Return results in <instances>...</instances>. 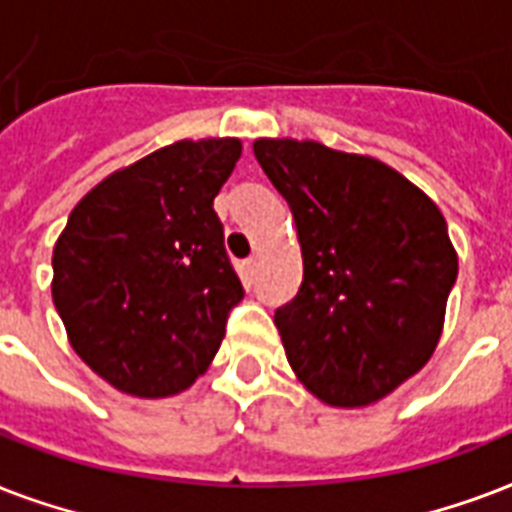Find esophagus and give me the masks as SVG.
<instances>
[{"instance_id": "34e87169", "label": "esophagus", "mask_w": 512, "mask_h": 512, "mask_svg": "<svg viewBox=\"0 0 512 512\" xmlns=\"http://www.w3.org/2000/svg\"><path fill=\"white\" fill-rule=\"evenodd\" d=\"M243 267H245V277H248V280H253V277H256V272H259V256H251V259H245Z\"/></svg>"}]
</instances>
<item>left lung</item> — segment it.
<instances>
[{"mask_svg": "<svg viewBox=\"0 0 512 512\" xmlns=\"http://www.w3.org/2000/svg\"><path fill=\"white\" fill-rule=\"evenodd\" d=\"M291 205L304 280L275 312L293 374L326 406L387 398L433 358L457 280L446 219L417 184L368 154L256 138Z\"/></svg>", "mask_w": 512, "mask_h": 512, "instance_id": "8db88e82", "label": "left lung"}]
</instances>
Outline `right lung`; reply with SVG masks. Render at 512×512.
<instances>
[{
	"label": "right lung",
	"mask_w": 512,
	"mask_h": 512,
	"mask_svg": "<svg viewBox=\"0 0 512 512\" xmlns=\"http://www.w3.org/2000/svg\"><path fill=\"white\" fill-rule=\"evenodd\" d=\"M240 138L176 141L95 184L53 248V304L69 344L114 390L192 387L224 339L243 285L213 211Z\"/></svg>",
	"instance_id": "right-lung-1"
}]
</instances>
